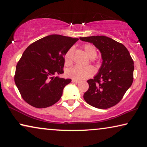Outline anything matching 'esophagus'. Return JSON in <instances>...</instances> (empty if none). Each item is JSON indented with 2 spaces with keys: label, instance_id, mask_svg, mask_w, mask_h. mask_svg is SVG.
<instances>
[{
  "label": "esophagus",
  "instance_id": "esophagus-1",
  "mask_svg": "<svg viewBox=\"0 0 147 147\" xmlns=\"http://www.w3.org/2000/svg\"><path fill=\"white\" fill-rule=\"evenodd\" d=\"M72 82L74 83V84H78V83H79V81L76 80H72Z\"/></svg>",
  "mask_w": 147,
  "mask_h": 147
}]
</instances>
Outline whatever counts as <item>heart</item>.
Returning <instances> with one entry per match:
<instances>
[{
  "label": "heart",
  "instance_id": "1",
  "mask_svg": "<svg viewBox=\"0 0 147 147\" xmlns=\"http://www.w3.org/2000/svg\"><path fill=\"white\" fill-rule=\"evenodd\" d=\"M84 49L86 54L89 58L93 59L96 56V51L94 47L90 44L84 45ZM73 51V48L69 49L65 54V63L69 65L71 63V55ZM94 69L92 66H81L75 65L68 69L67 71V76L76 80H81L88 78L94 74Z\"/></svg>",
  "mask_w": 147,
  "mask_h": 147
}]
</instances>
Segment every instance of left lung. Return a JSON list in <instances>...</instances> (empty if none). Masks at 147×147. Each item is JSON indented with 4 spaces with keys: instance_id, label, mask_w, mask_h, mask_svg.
Instances as JSON below:
<instances>
[{
    "instance_id": "left-lung-1",
    "label": "left lung",
    "mask_w": 147,
    "mask_h": 147,
    "mask_svg": "<svg viewBox=\"0 0 147 147\" xmlns=\"http://www.w3.org/2000/svg\"><path fill=\"white\" fill-rule=\"evenodd\" d=\"M80 39L93 43L100 51L102 59L98 74L88 80L89 89L84 94V100L99 109L116 105L133 82L134 65L128 49L122 43L104 36Z\"/></svg>"
}]
</instances>
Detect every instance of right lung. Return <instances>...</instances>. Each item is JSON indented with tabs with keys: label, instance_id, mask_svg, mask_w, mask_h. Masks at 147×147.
<instances>
[{
	"label": "right lung",
	"instance_id": "add662e5",
	"mask_svg": "<svg viewBox=\"0 0 147 147\" xmlns=\"http://www.w3.org/2000/svg\"><path fill=\"white\" fill-rule=\"evenodd\" d=\"M78 40L61 35H50L27 47L17 64L15 83L30 105L44 108L56 103L71 79L63 73L65 54Z\"/></svg>",
	"mask_w": 147,
	"mask_h": 147
}]
</instances>
